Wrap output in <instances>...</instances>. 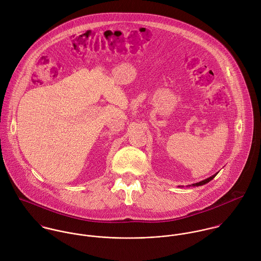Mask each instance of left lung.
<instances>
[{
  "mask_svg": "<svg viewBox=\"0 0 261 261\" xmlns=\"http://www.w3.org/2000/svg\"><path fill=\"white\" fill-rule=\"evenodd\" d=\"M218 175V173L217 174H215V175H213L212 177H210V178H207V179H205V180H203V181H201V182H198V183H195V184H192V186H202V185H204V184H206V183H208L210 181H212L216 176Z\"/></svg>",
  "mask_w": 261,
  "mask_h": 261,
  "instance_id": "1",
  "label": "left lung"
}]
</instances>
